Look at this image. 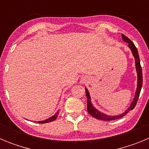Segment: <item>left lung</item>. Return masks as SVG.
<instances>
[{
    "label": "left lung",
    "instance_id": "1",
    "mask_svg": "<svg viewBox=\"0 0 149 149\" xmlns=\"http://www.w3.org/2000/svg\"><path fill=\"white\" fill-rule=\"evenodd\" d=\"M122 39H123L124 42H125L128 44L129 48L131 49V52H132L133 55L134 56V59H135V65H136V73H137V87L136 89V93H135V96H134L133 101L131 102V105L127 108V110H125V113H123L122 114L117 116H108L106 115V114L100 112L99 110H98L96 108H95L93 107V104L91 102V97L90 95H89V91L88 89L85 87V90H86V98H87V111L91 116H93V117H95V119H99V120H103V121H112V120H116V119H120L122 117H123L124 116H125L126 114L128 113L129 111H131V110L135 107L136 104V102L138 101V98H139V93H140V91H141L142 86H143V73H142V67L140 65V60H139V54H138V51L136 49V46L134 45V43L131 42L128 38L125 36L124 34H122Z\"/></svg>",
    "mask_w": 149,
    "mask_h": 149
}]
</instances>
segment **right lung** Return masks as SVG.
<instances>
[{
	"label": "right lung",
	"instance_id": "right-lung-1",
	"mask_svg": "<svg viewBox=\"0 0 149 149\" xmlns=\"http://www.w3.org/2000/svg\"><path fill=\"white\" fill-rule=\"evenodd\" d=\"M59 113H60V112L57 111L56 113L54 114V115L52 116H51V117H50L49 119H45V120H44V121H39V122H37V123H48V122H52V121H54L55 119H56V118H57V116H58Z\"/></svg>",
	"mask_w": 149,
	"mask_h": 149
}]
</instances>
